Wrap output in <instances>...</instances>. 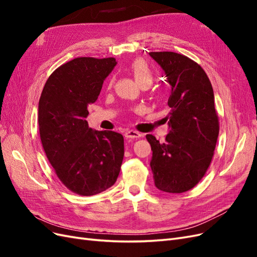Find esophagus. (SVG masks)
I'll return each mask as SVG.
<instances>
[{
  "mask_svg": "<svg viewBox=\"0 0 257 257\" xmlns=\"http://www.w3.org/2000/svg\"><path fill=\"white\" fill-rule=\"evenodd\" d=\"M125 137L126 138H141V137H143V134H141V133H138V132H136V131H133V130H130V131H126L125 132Z\"/></svg>",
  "mask_w": 257,
  "mask_h": 257,
  "instance_id": "34e87169",
  "label": "esophagus"
}]
</instances>
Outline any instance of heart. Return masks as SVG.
I'll return each instance as SVG.
<instances>
[{
  "mask_svg": "<svg viewBox=\"0 0 257 257\" xmlns=\"http://www.w3.org/2000/svg\"><path fill=\"white\" fill-rule=\"evenodd\" d=\"M130 72L134 76L136 81L142 85L149 87L153 82V74L150 67L143 60H135L130 65Z\"/></svg>",
  "mask_w": 257,
  "mask_h": 257,
  "instance_id": "heart-1",
  "label": "heart"
}]
</instances>
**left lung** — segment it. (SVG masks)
I'll return each instance as SVG.
<instances>
[{
  "instance_id": "obj_1",
  "label": "left lung",
  "mask_w": 257,
  "mask_h": 257,
  "mask_svg": "<svg viewBox=\"0 0 257 257\" xmlns=\"http://www.w3.org/2000/svg\"><path fill=\"white\" fill-rule=\"evenodd\" d=\"M149 54L172 88L165 142L146 136L152 150L154 184L163 192L183 193L201 180L213 157L220 130L213 89L204 69L190 58L172 51Z\"/></svg>"
}]
</instances>
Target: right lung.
Segmentation results:
<instances>
[{
  "label": "right lung",
  "instance_id": "obj_1",
  "mask_svg": "<svg viewBox=\"0 0 257 257\" xmlns=\"http://www.w3.org/2000/svg\"><path fill=\"white\" fill-rule=\"evenodd\" d=\"M116 65L114 58H76L46 81L38 103L42 145L58 178L82 196L114 184L124 157L123 136L94 131L85 120L103 82Z\"/></svg>",
  "mask_w": 257,
  "mask_h": 257
}]
</instances>
